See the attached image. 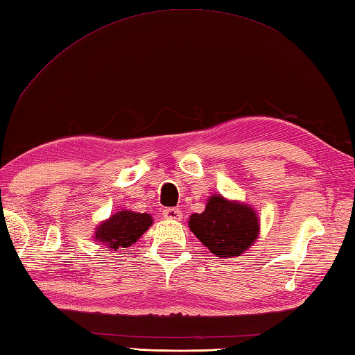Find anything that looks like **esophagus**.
<instances>
[{"label": "esophagus", "mask_w": 355, "mask_h": 355, "mask_svg": "<svg viewBox=\"0 0 355 355\" xmlns=\"http://www.w3.org/2000/svg\"><path fill=\"white\" fill-rule=\"evenodd\" d=\"M164 217L175 220V222H180L184 216H182V211H180L179 208H167V209H164Z\"/></svg>", "instance_id": "34e87169"}]
</instances>
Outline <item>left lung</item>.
Wrapping results in <instances>:
<instances>
[{
  "mask_svg": "<svg viewBox=\"0 0 355 355\" xmlns=\"http://www.w3.org/2000/svg\"><path fill=\"white\" fill-rule=\"evenodd\" d=\"M190 231L212 255L234 258L246 252L258 240L259 217L248 203L212 194L200 214L188 220Z\"/></svg>",
  "mask_w": 355,
  "mask_h": 355,
  "instance_id": "1",
  "label": "left lung"
}]
</instances>
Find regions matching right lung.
<instances>
[{"mask_svg": "<svg viewBox=\"0 0 355 355\" xmlns=\"http://www.w3.org/2000/svg\"><path fill=\"white\" fill-rule=\"evenodd\" d=\"M152 225L153 217L147 212L121 209L96 227L94 240L105 248L121 250L137 243Z\"/></svg>", "mask_w": 355, "mask_h": 355, "instance_id": "add662e5", "label": "right lung"}]
</instances>
